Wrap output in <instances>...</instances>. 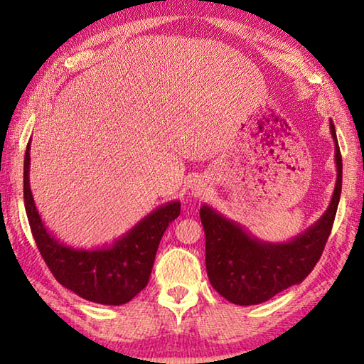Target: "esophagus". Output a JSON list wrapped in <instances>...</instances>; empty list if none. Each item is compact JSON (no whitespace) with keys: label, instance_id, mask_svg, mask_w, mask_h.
Wrapping results in <instances>:
<instances>
[{"label":"esophagus","instance_id":"obj_1","mask_svg":"<svg viewBox=\"0 0 364 364\" xmlns=\"http://www.w3.org/2000/svg\"><path fill=\"white\" fill-rule=\"evenodd\" d=\"M191 194L194 196V197H202V196L206 194V186H205V184H203L202 181H197V183L192 184Z\"/></svg>","mask_w":364,"mask_h":364}]
</instances>
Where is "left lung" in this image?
<instances>
[{"label": "left lung", "mask_w": 364, "mask_h": 364, "mask_svg": "<svg viewBox=\"0 0 364 364\" xmlns=\"http://www.w3.org/2000/svg\"><path fill=\"white\" fill-rule=\"evenodd\" d=\"M336 184L321 219L288 242H266L211 206L200 208L206 239V272L213 288L235 305H258L305 280L314 269L331 233L343 186V159L336 131Z\"/></svg>", "instance_id": "8db88e82"}]
</instances>
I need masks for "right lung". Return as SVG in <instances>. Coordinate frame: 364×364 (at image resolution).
Masks as SVG:
<instances>
[{"label": "right lung", "instance_id": "obj_1", "mask_svg": "<svg viewBox=\"0 0 364 364\" xmlns=\"http://www.w3.org/2000/svg\"><path fill=\"white\" fill-rule=\"evenodd\" d=\"M29 150L31 142L23 166V196L31 231L46 266L60 284L82 299L102 305L127 304L149 283L161 237L180 215V202L161 205L109 247L73 249L46 230L37 211L29 188Z\"/></svg>", "mask_w": 364, "mask_h": 364}]
</instances>
